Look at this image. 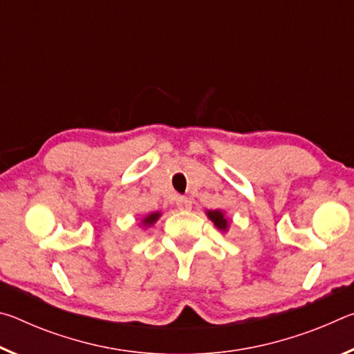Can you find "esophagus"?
<instances>
[{
  "label": "esophagus",
  "mask_w": 354,
  "mask_h": 354,
  "mask_svg": "<svg viewBox=\"0 0 354 354\" xmlns=\"http://www.w3.org/2000/svg\"><path fill=\"white\" fill-rule=\"evenodd\" d=\"M176 206L179 211H189V209L192 207V201L187 198V196H178Z\"/></svg>",
  "instance_id": "obj_1"
}]
</instances>
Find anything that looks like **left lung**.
<instances>
[{"mask_svg": "<svg viewBox=\"0 0 354 354\" xmlns=\"http://www.w3.org/2000/svg\"><path fill=\"white\" fill-rule=\"evenodd\" d=\"M207 217L212 220V223L218 227L221 231H226L227 227V220L225 218V215L221 214V211H207Z\"/></svg>", "mask_w": 354, "mask_h": 354, "instance_id": "8db88e82", "label": "left lung"}]
</instances>
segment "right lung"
Segmentation results:
<instances>
[{"mask_svg": "<svg viewBox=\"0 0 354 354\" xmlns=\"http://www.w3.org/2000/svg\"><path fill=\"white\" fill-rule=\"evenodd\" d=\"M159 217H160V212H153V214H149L148 217L143 218L142 223L145 225V226H149V225H153L154 221H158V218H159Z\"/></svg>", "mask_w": 354, "mask_h": 354, "instance_id": "add662e5", "label": "right lung"}]
</instances>
